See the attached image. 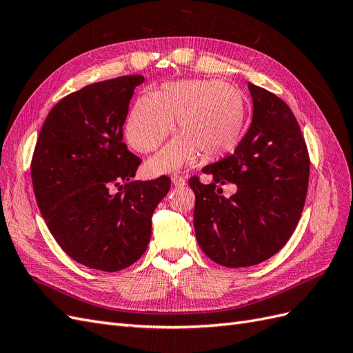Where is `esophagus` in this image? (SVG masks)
<instances>
[{"mask_svg":"<svg viewBox=\"0 0 353 353\" xmlns=\"http://www.w3.org/2000/svg\"><path fill=\"white\" fill-rule=\"evenodd\" d=\"M170 179H172V184H174L175 187H183V185H185V178H184L183 175L174 174L172 176H170Z\"/></svg>","mask_w":353,"mask_h":353,"instance_id":"esophagus-1","label":"esophagus"}]
</instances>
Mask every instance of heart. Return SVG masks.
<instances>
[{
	"mask_svg": "<svg viewBox=\"0 0 353 353\" xmlns=\"http://www.w3.org/2000/svg\"><path fill=\"white\" fill-rule=\"evenodd\" d=\"M179 134L150 160L154 172L174 170L194 159L213 160L239 144L245 105L241 92L223 81H179L141 97L126 121V138L135 150L152 153L172 130Z\"/></svg>",
	"mask_w": 353,
	"mask_h": 353,
	"instance_id": "obj_1",
	"label": "heart"
}]
</instances>
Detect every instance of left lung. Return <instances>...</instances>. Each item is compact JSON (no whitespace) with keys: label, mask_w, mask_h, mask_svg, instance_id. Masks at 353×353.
Returning <instances> with one entry per match:
<instances>
[{"label":"left lung","mask_w":353,"mask_h":353,"mask_svg":"<svg viewBox=\"0 0 353 353\" xmlns=\"http://www.w3.org/2000/svg\"><path fill=\"white\" fill-rule=\"evenodd\" d=\"M253 117L232 154L203 168L210 184L188 179L196 194L194 231L208 258L227 268L270 259L292 237L307 193L309 153L292 109L248 83ZM234 183L231 198L221 185Z\"/></svg>","instance_id":"1"}]
</instances>
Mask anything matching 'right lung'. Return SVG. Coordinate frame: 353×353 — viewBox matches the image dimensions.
Listing matches in <instances>:
<instances>
[{
  "mask_svg": "<svg viewBox=\"0 0 353 353\" xmlns=\"http://www.w3.org/2000/svg\"><path fill=\"white\" fill-rule=\"evenodd\" d=\"M141 74L91 83L61 99L41 128L30 162L41 215L60 248L88 268L116 272L141 258L166 175L132 181L141 159L123 123Z\"/></svg>",
  "mask_w": 353,
  "mask_h": 353,
  "instance_id": "right-lung-1",
  "label": "right lung"
}]
</instances>
